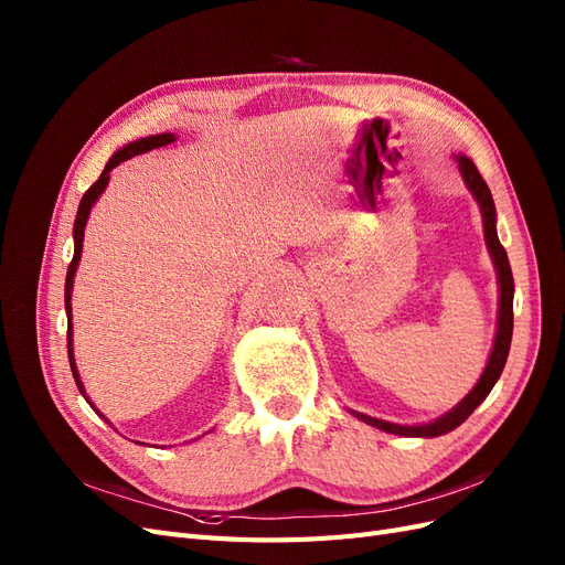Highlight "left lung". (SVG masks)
<instances>
[{
	"label": "left lung",
	"instance_id": "left-lung-1",
	"mask_svg": "<svg viewBox=\"0 0 565 565\" xmlns=\"http://www.w3.org/2000/svg\"><path fill=\"white\" fill-rule=\"evenodd\" d=\"M455 160L459 164L461 181H465L471 198L478 204V210H481L486 245L490 252V259L494 264V273H498V287H500L498 330H494V341H492V349H490L481 380L476 382V386L467 393L465 398H461L452 409H448L446 415H440L438 419L426 422V424H393V422L370 417V415L351 409L353 417L374 426V429L386 431V434H396V436H407V438H436V436H443V434L457 429V426L488 398L492 386L498 384L500 374L504 370V363H507V355H509L511 332H514V276H511L509 256H507L504 247L500 245V237H498V212H494L492 193H490L488 183L483 181V177L478 174L476 164L467 156H455Z\"/></svg>",
	"mask_w": 565,
	"mask_h": 565
}]
</instances>
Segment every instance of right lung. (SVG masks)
Masks as SVG:
<instances>
[{"label": "right lung", "instance_id": "1", "mask_svg": "<svg viewBox=\"0 0 565 565\" xmlns=\"http://www.w3.org/2000/svg\"><path fill=\"white\" fill-rule=\"evenodd\" d=\"M177 141V134L172 131H164V134H152V136H146V139H139V141H131L127 146H122L119 150L113 152V158L106 162V169L104 174L98 177L96 183H92V188L87 193L82 195L79 200V207H77V216H75V226H73V237H75V254H73V262L71 266H67V276H65V313H67V361H71V370H73V377H75V384L79 388V393L84 396V401H87L94 413L98 417H104L96 409V405L92 403V398L87 396V391H84V384L79 380V370H77V363H75V349H73V285H75V273H77V266H79V259H82V243H84V228H87V221H89V214H92V207L96 204V200L104 195V191L108 188V181H110V172L119 164L125 162L134 156H141V152H148L152 148H162V146H169ZM106 419V417H104ZM108 422V419H106Z\"/></svg>", "mask_w": 565, "mask_h": 565}]
</instances>
